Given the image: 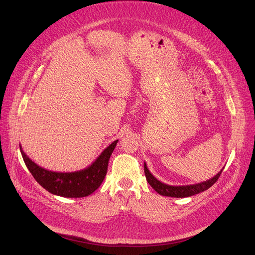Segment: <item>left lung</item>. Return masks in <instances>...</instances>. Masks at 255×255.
Wrapping results in <instances>:
<instances>
[{"instance_id": "8db88e82", "label": "left lung", "mask_w": 255, "mask_h": 255, "mask_svg": "<svg viewBox=\"0 0 255 255\" xmlns=\"http://www.w3.org/2000/svg\"><path fill=\"white\" fill-rule=\"evenodd\" d=\"M223 169L224 168H222L213 178L206 180V181H203L201 183H197V184L172 186V185L165 184V183H162L161 181H159L158 179H156L154 176H152L146 166V163L144 162V174H145L148 184L152 188H154L159 193V195L165 196V197H172V198L191 197V196L197 195V193L207 190L209 187H211L218 181L219 177L222 174Z\"/></svg>"}]
</instances>
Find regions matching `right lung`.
<instances>
[{
	"mask_svg": "<svg viewBox=\"0 0 255 255\" xmlns=\"http://www.w3.org/2000/svg\"><path fill=\"white\" fill-rule=\"evenodd\" d=\"M117 142L118 140L112 142L88 167L71 172H57L40 167L25 154L21 145L19 149L27 168L46 190L64 198H84L93 193L103 183L108 171L110 157Z\"/></svg>",
	"mask_w": 255,
	"mask_h": 255,
	"instance_id": "right-lung-1",
	"label": "right lung"
}]
</instances>
